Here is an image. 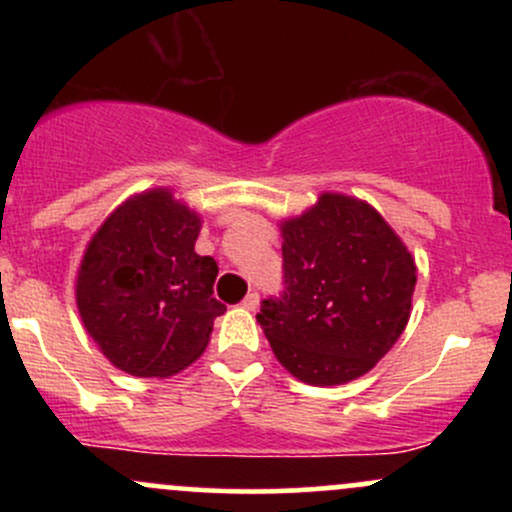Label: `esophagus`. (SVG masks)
I'll return each mask as SVG.
<instances>
[{
    "instance_id": "1",
    "label": "esophagus",
    "mask_w": 512,
    "mask_h": 512,
    "mask_svg": "<svg viewBox=\"0 0 512 512\" xmlns=\"http://www.w3.org/2000/svg\"><path fill=\"white\" fill-rule=\"evenodd\" d=\"M257 305H260V293L250 291L248 296L243 298V308H245V310H257Z\"/></svg>"
}]
</instances>
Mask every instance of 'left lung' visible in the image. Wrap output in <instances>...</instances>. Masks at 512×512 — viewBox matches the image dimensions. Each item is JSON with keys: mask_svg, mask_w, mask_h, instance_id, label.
Returning a JSON list of instances; mask_svg holds the SVG:
<instances>
[{"mask_svg": "<svg viewBox=\"0 0 512 512\" xmlns=\"http://www.w3.org/2000/svg\"><path fill=\"white\" fill-rule=\"evenodd\" d=\"M284 293L257 322L279 363L308 385L366 375L409 322L416 264L370 204L325 192L281 223Z\"/></svg>", "mask_w": 512, "mask_h": 512, "instance_id": "obj_1", "label": "left lung"}]
</instances>
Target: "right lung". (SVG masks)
I'll use <instances>...</instances> for the list:
<instances>
[{
    "label": "right lung",
    "instance_id": "add662e5",
    "mask_svg": "<svg viewBox=\"0 0 512 512\" xmlns=\"http://www.w3.org/2000/svg\"><path fill=\"white\" fill-rule=\"evenodd\" d=\"M202 219L166 187L122 202L91 238L76 308L103 356L137 378H168L207 349L226 305L214 257L195 252Z\"/></svg>",
    "mask_w": 512,
    "mask_h": 512
}]
</instances>
